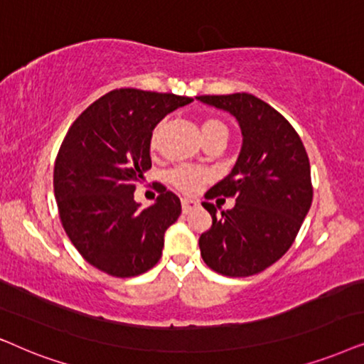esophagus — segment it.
<instances>
[{
	"label": "esophagus",
	"instance_id": "esophagus-1",
	"mask_svg": "<svg viewBox=\"0 0 364 364\" xmlns=\"http://www.w3.org/2000/svg\"><path fill=\"white\" fill-rule=\"evenodd\" d=\"M200 206V201L196 200H188V198H185V200H181V208H183V213H188L191 210H195V208Z\"/></svg>",
	"mask_w": 364,
	"mask_h": 364
}]
</instances>
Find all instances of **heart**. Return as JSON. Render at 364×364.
<instances>
[{"label": "heart", "instance_id": "heart-1", "mask_svg": "<svg viewBox=\"0 0 364 364\" xmlns=\"http://www.w3.org/2000/svg\"><path fill=\"white\" fill-rule=\"evenodd\" d=\"M201 132H203V136L206 138L213 133L228 132V129H226V126L221 123V121L206 119V121H203ZM159 133H161V124L154 128L153 136H151V148L158 146ZM206 178H208L206 171H203V169H200V168H193V166H178V168H174L171 173H169V181H171L174 186L179 188V190L185 191V193L196 191L198 188L201 186V183L206 181Z\"/></svg>", "mask_w": 364, "mask_h": 364}]
</instances>
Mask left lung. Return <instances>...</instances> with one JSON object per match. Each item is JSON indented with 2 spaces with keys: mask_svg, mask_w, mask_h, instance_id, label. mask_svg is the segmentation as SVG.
<instances>
[{
  "mask_svg": "<svg viewBox=\"0 0 364 364\" xmlns=\"http://www.w3.org/2000/svg\"><path fill=\"white\" fill-rule=\"evenodd\" d=\"M230 113L241 129V149L226 178L206 200L231 196V210L205 201L213 225L200 236L201 258L231 278L259 273L293 245L313 200L311 169L301 138L268 103L250 93L196 96Z\"/></svg>",
  "mask_w": 364,
  "mask_h": 364,
  "instance_id": "obj_1",
  "label": "left lung"
}]
</instances>
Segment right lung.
Instances as JSON below:
<instances>
[{
  "label": "right lung",
  "mask_w": 364,
  "mask_h": 364,
  "mask_svg": "<svg viewBox=\"0 0 364 364\" xmlns=\"http://www.w3.org/2000/svg\"><path fill=\"white\" fill-rule=\"evenodd\" d=\"M191 98L134 88L101 96L68 129L55 163V198L68 238L91 266L116 278L146 273L181 215L166 188L141 210L134 190L151 168L153 129Z\"/></svg>",
  "instance_id": "obj_1"
}]
</instances>
